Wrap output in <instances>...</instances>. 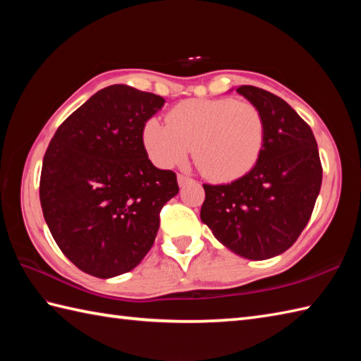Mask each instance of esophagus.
I'll return each mask as SVG.
<instances>
[{
    "label": "esophagus",
    "instance_id": "34e87169",
    "mask_svg": "<svg viewBox=\"0 0 361 361\" xmlns=\"http://www.w3.org/2000/svg\"><path fill=\"white\" fill-rule=\"evenodd\" d=\"M176 178H178V185H180V188H183V186H186L188 183H192V178H189V176H186V175H178L176 176Z\"/></svg>",
    "mask_w": 361,
    "mask_h": 361
}]
</instances>
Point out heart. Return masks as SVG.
<instances>
[{
    "label": "heart",
    "instance_id": "heart-1",
    "mask_svg": "<svg viewBox=\"0 0 361 361\" xmlns=\"http://www.w3.org/2000/svg\"><path fill=\"white\" fill-rule=\"evenodd\" d=\"M265 124L255 105L234 99H190L169 111L167 122L150 119L142 142L159 167H173L194 157L206 176L231 181L257 163Z\"/></svg>",
    "mask_w": 361,
    "mask_h": 361
}]
</instances>
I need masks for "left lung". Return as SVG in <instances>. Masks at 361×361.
<instances>
[{
    "label": "left lung",
    "instance_id": "8db88e82",
    "mask_svg": "<svg viewBox=\"0 0 361 361\" xmlns=\"http://www.w3.org/2000/svg\"><path fill=\"white\" fill-rule=\"evenodd\" d=\"M235 91L262 114L264 147L242 178L203 185L200 219L237 256L264 260L287 251L309 224L323 167L312 128L283 99L251 85Z\"/></svg>",
    "mask_w": 361,
    "mask_h": 361
}]
</instances>
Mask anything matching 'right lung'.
Returning <instances> with one entry per match:
<instances>
[{
  "label": "right lung",
  "instance_id": "add662e5",
  "mask_svg": "<svg viewBox=\"0 0 361 361\" xmlns=\"http://www.w3.org/2000/svg\"><path fill=\"white\" fill-rule=\"evenodd\" d=\"M164 99L111 85L57 128L44 153L40 203L54 240L96 278L127 273L152 248L176 175L152 164L142 130Z\"/></svg>",
  "mask_w": 361,
  "mask_h": 361
}]
</instances>
